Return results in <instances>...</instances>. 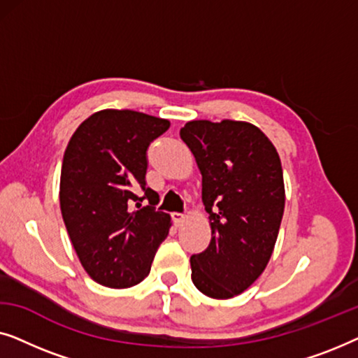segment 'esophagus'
<instances>
[{
	"label": "esophagus",
	"mask_w": 358,
	"mask_h": 358,
	"mask_svg": "<svg viewBox=\"0 0 358 358\" xmlns=\"http://www.w3.org/2000/svg\"><path fill=\"white\" fill-rule=\"evenodd\" d=\"M173 220H174V223L178 224V227H180V224L185 222V215L176 212V213H173Z\"/></svg>",
	"instance_id": "34e87169"
}]
</instances>
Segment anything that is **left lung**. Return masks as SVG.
I'll list each match as a JSON object with an SVG mask.
<instances>
[{"label":"left lung","mask_w":358,"mask_h":358,"mask_svg":"<svg viewBox=\"0 0 358 358\" xmlns=\"http://www.w3.org/2000/svg\"><path fill=\"white\" fill-rule=\"evenodd\" d=\"M180 138L202 174L212 241L190 257L203 295L228 300L248 290L267 267L285 208L280 156L266 134L241 120H190Z\"/></svg>","instance_id":"obj_1"}]
</instances>
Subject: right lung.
Returning <instances> with one entry per match:
<instances>
[{
    "instance_id": "obj_1",
    "label": "right lung",
    "mask_w": 358,
    "mask_h": 358,
    "mask_svg": "<svg viewBox=\"0 0 358 358\" xmlns=\"http://www.w3.org/2000/svg\"><path fill=\"white\" fill-rule=\"evenodd\" d=\"M169 120L136 110L104 109L87 117L63 155L60 208L71 244L92 280L129 288L150 273L171 215L155 210L158 194L146 187V150ZM145 192L150 206L141 208ZM137 202V210L129 207Z\"/></svg>"
}]
</instances>
